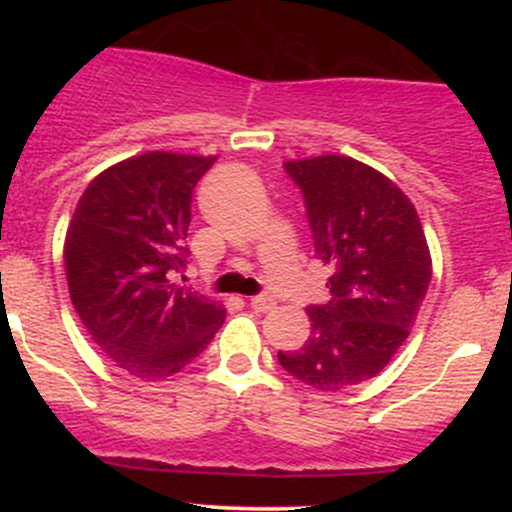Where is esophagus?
Instances as JSON below:
<instances>
[{
	"label": "esophagus",
	"mask_w": 512,
	"mask_h": 512,
	"mask_svg": "<svg viewBox=\"0 0 512 512\" xmlns=\"http://www.w3.org/2000/svg\"><path fill=\"white\" fill-rule=\"evenodd\" d=\"M250 305L255 310H260V313H267V310L274 308V298L272 296H252L250 298Z\"/></svg>",
	"instance_id": "obj_1"
}]
</instances>
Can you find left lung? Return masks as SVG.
I'll list each match as a JSON object with an SVG mask.
<instances>
[{"label": "left lung", "instance_id": "obj_1", "mask_svg": "<svg viewBox=\"0 0 512 512\" xmlns=\"http://www.w3.org/2000/svg\"><path fill=\"white\" fill-rule=\"evenodd\" d=\"M305 202L315 257L330 264V301L310 305L308 342L279 351L281 368L322 392L375 378L399 346L431 284L419 214L383 173L349 156L284 163Z\"/></svg>", "mask_w": 512, "mask_h": 512}]
</instances>
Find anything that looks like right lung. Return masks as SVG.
Returning a JSON list of instances; mask_svg holds the SVG:
<instances>
[{"label": "right lung", "instance_id": "right-lung-1", "mask_svg": "<svg viewBox=\"0 0 512 512\" xmlns=\"http://www.w3.org/2000/svg\"><path fill=\"white\" fill-rule=\"evenodd\" d=\"M216 158L151 151L98 175L64 243L69 296L105 356L158 380L207 349L221 305L175 284L190 262L192 190Z\"/></svg>", "mask_w": 512, "mask_h": 512}]
</instances>
